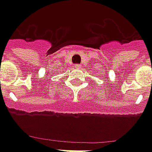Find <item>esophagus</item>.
<instances>
[{"instance_id":"1","label":"esophagus","mask_w":152,"mask_h":152,"mask_svg":"<svg viewBox=\"0 0 152 152\" xmlns=\"http://www.w3.org/2000/svg\"><path fill=\"white\" fill-rule=\"evenodd\" d=\"M74 67H75V69H80V68H81V65H79V64H75V65H74Z\"/></svg>"}]
</instances>
